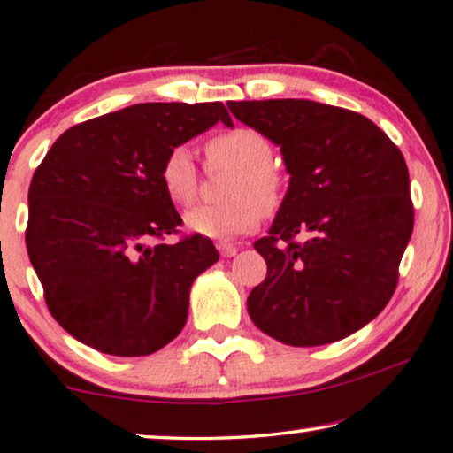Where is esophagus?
Returning a JSON list of instances; mask_svg holds the SVG:
<instances>
[{
  "mask_svg": "<svg viewBox=\"0 0 453 453\" xmlns=\"http://www.w3.org/2000/svg\"><path fill=\"white\" fill-rule=\"evenodd\" d=\"M216 247H219L222 257H233V255H237V251H239V247L233 245V242H219Z\"/></svg>",
  "mask_w": 453,
  "mask_h": 453,
  "instance_id": "1",
  "label": "esophagus"
}]
</instances>
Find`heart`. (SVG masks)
I'll return each mask as SVG.
<instances>
[{"label":"heart","mask_w":453,"mask_h":453,"mask_svg":"<svg viewBox=\"0 0 453 453\" xmlns=\"http://www.w3.org/2000/svg\"><path fill=\"white\" fill-rule=\"evenodd\" d=\"M206 167L233 169L222 189L220 206H200L186 214L189 233L208 239H233L259 226L265 214H273L286 196V175L275 165L273 145L264 133L234 127L211 136L204 145ZM159 181L175 206H192L200 192L198 167L186 147H173L161 161Z\"/></svg>","instance_id":"b5f03b06"}]
</instances>
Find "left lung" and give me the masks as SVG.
Wrapping results in <instances>:
<instances>
[{"instance_id": "8db88e82", "label": "left lung", "mask_w": 453, "mask_h": 453, "mask_svg": "<svg viewBox=\"0 0 453 453\" xmlns=\"http://www.w3.org/2000/svg\"><path fill=\"white\" fill-rule=\"evenodd\" d=\"M228 110L280 145L290 172L270 234L255 241L267 275L249 294V317L294 347L351 335L395 294L415 225L401 149L370 118L326 104L251 100Z\"/></svg>"}]
</instances>
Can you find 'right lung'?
<instances>
[{
  "label": "right lung",
  "instance_id": "add662e5",
  "mask_svg": "<svg viewBox=\"0 0 453 453\" xmlns=\"http://www.w3.org/2000/svg\"><path fill=\"white\" fill-rule=\"evenodd\" d=\"M222 120L220 102L136 104L58 136L32 175L26 249L52 319L94 349L159 351L188 319L189 288L219 261L183 225L159 181L173 147Z\"/></svg>",
  "mask_w": 453,
  "mask_h": 453
}]
</instances>
